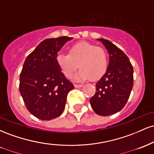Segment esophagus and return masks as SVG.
I'll return each instance as SVG.
<instances>
[{
	"label": "esophagus",
	"instance_id": "esophagus-1",
	"mask_svg": "<svg viewBox=\"0 0 154 154\" xmlns=\"http://www.w3.org/2000/svg\"><path fill=\"white\" fill-rule=\"evenodd\" d=\"M82 86H83V85H78V84H75V88H82Z\"/></svg>",
	"mask_w": 154,
	"mask_h": 154
}]
</instances>
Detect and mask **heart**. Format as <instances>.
<instances>
[{
    "mask_svg": "<svg viewBox=\"0 0 154 154\" xmlns=\"http://www.w3.org/2000/svg\"><path fill=\"white\" fill-rule=\"evenodd\" d=\"M56 61L60 70L67 78H71L79 67L75 75L76 80L91 78L97 81L104 75L108 68L106 55L103 48L88 42H79L69 49L67 54H59Z\"/></svg>",
    "mask_w": 154,
    "mask_h": 154,
    "instance_id": "heart-1",
    "label": "heart"
}]
</instances>
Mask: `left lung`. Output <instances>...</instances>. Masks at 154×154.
<instances>
[{
	"instance_id": "8db88e82",
	"label": "left lung",
	"mask_w": 154,
	"mask_h": 154,
	"mask_svg": "<svg viewBox=\"0 0 154 154\" xmlns=\"http://www.w3.org/2000/svg\"><path fill=\"white\" fill-rule=\"evenodd\" d=\"M107 49L109 62L106 73L95 85L90 99L92 109L100 116H109L123 109L133 86V68L121 49L105 39H97Z\"/></svg>"
}]
</instances>
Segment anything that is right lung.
I'll return each instance as SVG.
<instances>
[{
    "instance_id": "1",
    "label": "right lung",
    "mask_w": 154,
    "mask_h": 154,
    "mask_svg": "<svg viewBox=\"0 0 154 154\" xmlns=\"http://www.w3.org/2000/svg\"><path fill=\"white\" fill-rule=\"evenodd\" d=\"M72 38L45 39L26 57L19 78V91L35 117L51 120L62 114L68 93L74 88L56 61L58 52Z\"/></svg>"
}]
</instances>
